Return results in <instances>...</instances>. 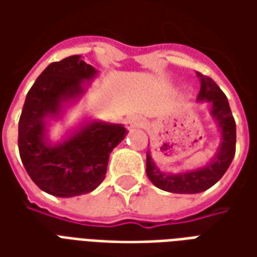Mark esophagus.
<instances>
[{
  "label": "esophagus",
  "mask_w": 257,
  "mask_h": 257,
  "mask_svg": "<svg viewBox=\"0 0 257 257\" xmlns=\"http://www.w3.org/2000/svg\"><path fill=\"white\" fill-rule=\"evenodd\" d=\"M125 125H126L128 129L142 128V126H145V118L140 117V115H136V114H132V115H129L125 119Z\"/></svg>",
  "instance_id": "obj_1"
}]
</instances>
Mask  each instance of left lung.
Masks as SVG:
<instances>
[{
	"label": "left lung",
	"instance_id": "8db88e82",
	"mask_svg": "<svg viewBox=\"0 0 257 257\" xmlns=\"http://www.w3.org/2000/svg\"><path fill=\"white\" fill-rule=\"evenodd\" d=\"M197 74L201 78V89L197 99L210 101L212 104L210 112L219 123V128L221 129V145L215 160L206 167L191 172L179 173V175L162 173L156 167V164L151 161L150 154L147 153V160H146L147 176L156 187L169 193L197 194L208 190L217 183L221 176L226 173L235 154V139H237L235 121L232 117L226 95L210 77L201 73Z\"/></svg>",
	"mask_w": 257,
	"mask_h": 257
}]
</instances>
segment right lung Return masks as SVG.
<instances>
[{"label": "right lung", "instance_id": "1", "mask_svg": "<svg viewBox=\"0 0 257 257\" xmlns=\"http://www.w3.org/2000/svg\"><path fill=\"white\" fill-rule=\"evenodd\" d=\"M95 74L81 55H73L49 64L26 96L19 119L20 158L45 193L67 198L93 191L106 178L110 153L128 134L122 125L93 121L62 145L45 142V115L58 114L62 101L82 93V81Z\"/></svg>", "mask_w": 257, "mask_h": 257}]
</instances>
